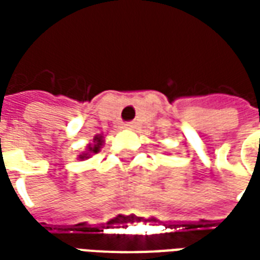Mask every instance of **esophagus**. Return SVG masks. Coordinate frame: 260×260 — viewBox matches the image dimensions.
<instances>
[{
  "instance_id": "1",
  "label": "esophagus",
  "mask_w": 260,
  "mask_h": 260,
  "mask_svg": "<svg viewBox=\"0 0 260 260\" xmlns=\"http://www.w3.org/2000/svg\"><path fill=\"white\" fill-rule=\"evenodd\" d=\"M134 126H135V125L132 124V122H128V124H125V125H124V128H125V129H132V128H134Z\"/></svg>"
}]
</instances>
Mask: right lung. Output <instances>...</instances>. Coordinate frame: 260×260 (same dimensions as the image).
I'll return each instance as SVG.
<instances>
[{"instance_id":"1","label":"right lung","mask_w":260,"mask_h":260,"mask_svg":"<svg viewBox=\"0 0 260 260\" xmlns=\"http://www.w3.org/2000/svg\"><path fill=\"white\" fill-rule=\"evenodd\" d=\"M103 145H104V136L100 134V135H96L93 138V141L91 143H89L87 146H86V150L83 153H80L79 154V160H87V158L93 156V154H97V153L102 150Z\"/></svg>"}]
</instances>
